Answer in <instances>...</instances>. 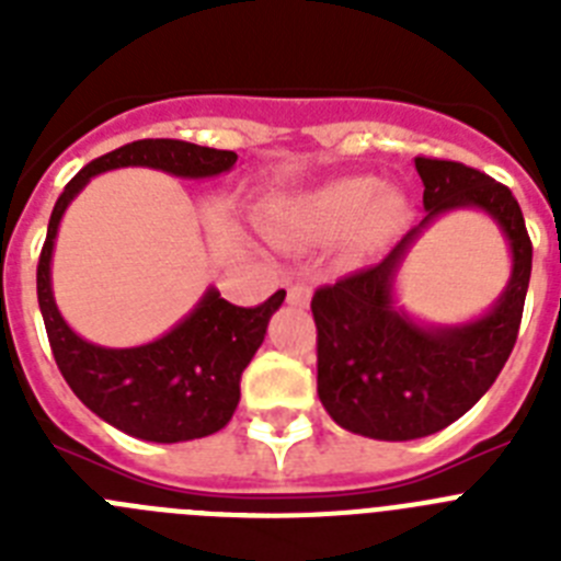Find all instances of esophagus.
<instances>
[{"label":"esophagus","mask_w":561,"mask_h":561,"mask_svg":"<svg viewBox=\"0 0 561 561\" xmlns=\"http://www.w3.org/2000/svg\"><path fill=\"white\" fill-rule=\"evenodd\" d=\"M286 300H289L291 306H309L311 289L306 284H289V289H286Z\"/></svg>","instance_id":"obj_1"}]
</instances>
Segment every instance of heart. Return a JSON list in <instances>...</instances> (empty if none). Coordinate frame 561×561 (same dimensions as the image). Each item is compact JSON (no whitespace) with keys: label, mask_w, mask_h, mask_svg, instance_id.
Returning a JSON list of instances; mask_svg holds the SVG:
<instances>
[{"label":"heart","mask_w":561,"mask_h":561,"mask_svg":"<svg viewBox=\"0 0 561 561\" xmlns=\"http://www.w3.org/2000/svg\"><path fill=\"white\" fill-rule=\"evenodd\" d=\"M404 199L381 191L374 176H345L306 196L291 210V230L306 241L325 244L351 230L356 250L381 244L404 221Z\"/></svg>","instance_id":"b5f03b06"}]
</instances>
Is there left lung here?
Returning <instances> with one entry per match:
<instances>
[{
    "instance_id": "left-lung-1",
    "label": "left lung",
    "mask_w": 561,
    "mask_h": 561,
    "mask_svg": "<svg viewBox=\"0 0 561 561\" xmlns=\"http://www.w3.org/2000/svg\"><path fill=\"white\" fill-rule=\"evenodd\" d=\"M424 182L419 227L368 270L311 297L317 325V396L342 430L376 440H413L449 427L492 388L517 342L531 280V238L512 191L453 160L415 157ZM460 206L489 211L513 250V277L483 318L421 327L394 309L392 280L421 229Z\"/></svg>"
}]
</instances>
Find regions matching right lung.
I'll list each match as a JSON object with an SVG mask.
<instances>
[{
    "mask_svg": "<svg viewBox=\"0 0 561 561\" xmlns=\"http://www.w3.org/2000/svg\"><path fill=\"white\" fill-rule=\"evenodd\" d=\"M236 160V151L185 140L128 142L81 168L67 182L49 216L36 272L38 309L49 348L72 393L106 424L134 438L176 444L219 433L236 413L241 374L261 348L270 317L280 309L286 291L277 289L266 304L241 309L227 304L216 289H207L196 309L160 340L137 348H103L64 323L53 297L49 261L58 225L83 185L112 168L142 165L185 180H205L230 171Z\"/></svg>",
    "mask_w": 561,
    "mask_h": 561,
    "instance_id": "obj_1",
    "label": "right lung"
}]
</instances>
